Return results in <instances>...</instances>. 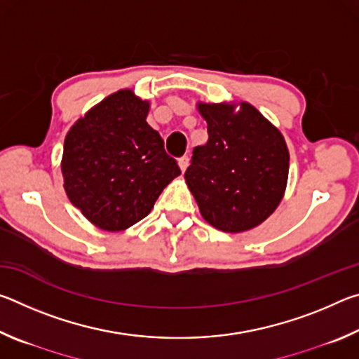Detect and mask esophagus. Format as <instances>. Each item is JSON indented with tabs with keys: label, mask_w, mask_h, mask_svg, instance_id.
I'll return each mask as SVG.
<instances>
[{
	"label": "esophagus",
	"mask_w": 359,
	"mask_h": 359,
	"mask_svg": "<svg viewBox=\"0 0 359 359\" xmlns=\"http://www.w3.org/2000/svg\"><path fill=\"white\" fill-rule=\"evenodd\" d=\"M188 163H190V158H188V156H182V158H179V168H180V171H182V172H185V171H187Z\"/></svg>",
	"instance_id": "1"
}]
</instances>
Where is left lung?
<instances>
[{"instance_id":"8db88e82","label":"left lung","mask_w":359,"mask_h":359,"mask_svg":"<svg viewBox=\"0 0 359 359\" xmlns=\"http://www.w3.org/2000/svg\"><path fill=\"white\" fill-rule=\"evenodd\" d=\"M209 139L193 150L187 185L203 218L224 233L263 223L280 204L288 180L287 142L248 102H198Z\"/></svg>"}]
</instances>
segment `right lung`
<instances>
[{
    "instance_id": "1",
    "label": "right lung",
    "mask_w": 359,
    "mask_h": 359,
    "mask_svg": "<svg viewBox=\"0 0 359 359\" xmlns=\"http://www.w3.org/2000/svg\"><path fill=\"white\" fill-rule=\"evenodd\" d=\"M149 101L118 90L71 126L62 172L69 201L104 231H123L150 214L180 175L177 161L147 123Z\"/></svg>"
}]
</instances>
